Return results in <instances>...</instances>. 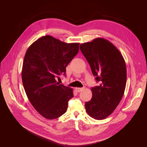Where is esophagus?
<instances>
[{
	"label": "esophagus",
	"instance_id": "esophagus-1",
	"mask_svg": "<svg viewBox=\"0 0 147 147\" xmlns=\"http://www.w3.org/2000/svg\"><path fill=\"white\" fill-rule=\"evenodd\" d=\"M83 90V88H76L75 89V91L77 92H79L82 91Z\"/></svg>",
	"mask_w": 147,
	"mask_h": 147
}]
</instances>
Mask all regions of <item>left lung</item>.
Masks as SVG:
<instances>
[{
  "instance_id": "left-lung-1",
  "label": "left lung",
  "mask_w": 147,
  "mask_h": 147,
  "mask_svg": "<svg viewBox=\"0 0 147 147\" xmlns=\"http://www.w3.org/2000/svg\"><path fill=\"white\" fill-rule=\"evenodd\" d=\"M80 49L100 84L91 88V99L85 103L86 112L96 119L108 117L117 107L125 90V61L118 49L109 40L96 38L81 44Z\"/></svg>"
}]
</instances>
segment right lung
Instances as JSON below:
<instances>
[{
    "mask_svg": "<svg viewBox=\"0 0 147 147\" xmlns=\"http://www.w3.org/2000/svg\"><path fill=\"white\" fill-rule=\"evenodd\" d=\"M79 43H67L50 35L34 42L26 51L22 68V81L31 104L48 119L60 117L74 97L73 90L57 82L79 51Z\"/></svg>",
    "mask_w": 147,
    "mask_h": 147,
    "instance_id": "right-lung-1",
    "label": "right lung"
}]
</instances>
